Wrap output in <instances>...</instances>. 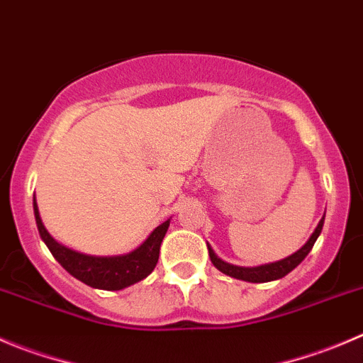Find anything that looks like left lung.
<instances>
[{
    "instance_id": "8db88e82",
    "label": "left lung",
    "mask_w": 363,
    "mask_h": 363,
    "mask_svg": "<svg viewBox=\"0 0 363 363\" xmlns=\"http://www.w3.org/2000/svg\"><path fill=\"white\" fill-rule=\"evenodd\" d=\"M323 225H325V214L323 218L319 220L318 227L315 230L312 232V235L308 238V241L301 246L298 252H294L293 255L286 257L282 260H277V262H267V264H260V266H253V267H245V266H235V264H228L225 260H221L220 257L214 253V250L211 248L209 242H207V250H209V257H211V262L214 264L216 269H220L221 273L225 275L232 277V279H238V280H245V282H252V284H264V282H273V280H279L284 279L287 273L294 269L305 257L311 253L312 246L314 242L318 241L319 234L323 230Z\"/></svg>"
}]
</instances>
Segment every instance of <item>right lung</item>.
Listing matches in <instances>:
<instances>
[{"label":"right lung","mask_w":363,"mask_h":363,"mask_svg":"<svg viewBox=\"0 0 363 363\" xmlns=\"http://www.w3.org/2000/svg\"><path fill=\"white\" fill-rule=\"evenodd\" d=\"M33 213L35 221H37L38 234L42 241L49 248L56 260L69 271L74 279L81 280L86 286L94 289L103 291H121L140 280L147 279L156 267L157 259H160V248L163 242L164 234L170 227V220L163 221L160 227L154 228L149 238L135 248L133 252L124 253V255H86V253L76 252L62 242L56 241L48 228L42 223L40 213H38L37 200L33 199Z\"/></svg>","instance_id":"add662e5"}]
</instances>
